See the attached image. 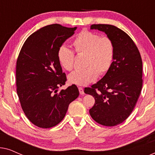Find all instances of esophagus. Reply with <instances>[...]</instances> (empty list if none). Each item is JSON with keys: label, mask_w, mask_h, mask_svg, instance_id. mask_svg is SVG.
<instances>
[{"label": "esophagus", "mask_w": 155, "mask_h": 155, "mask_svg": "<svg viewBox=\"0 0 155 155\" xmlns=\"http://www.w3.org/2000/svg\"><path fill=\"white\" fill-rule=\"evenodd\" d=\"M78 90H79V92H80V94H84L83 88L81 87H78Z\"/></svg>", "instance_id": "1"}]
</instances>
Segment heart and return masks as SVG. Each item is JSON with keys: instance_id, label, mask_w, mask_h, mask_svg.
<instances>
[{"instance_id": "b5f03b06", "label": "heart", "mask_w": 155, "mask_h": 155, "mask_svg": "<svg viewBox=\"0 0 155 155\" xmlns=\"http://www.w3.org/2000/svg\"><path fill=\"white\" fill-rule=\"evenodd\" d=\"M72 46L77 56L84 55V68L70 74L69 82L86 85L94 82L98 75H104L109 71L115 54V46L111 38L92 31L82 30L74 38ZM57 58L63 69L73 71L75 60L73 51L64 45L61 46L57 51Z\"/></svg>"}]
</instances>
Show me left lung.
I'll list each match as a JSON object with an SVG mask.
<instances>
[{
  "label": "left lung",
  "mask_w": 155,
  "mask_h": 155,
  "mask_svg": "<svg viewBox=\"0 0 155 155\" xmlns=\"http://www.w3.org/2000/svg\"><path fill=\"white\" fill-rule=\"evenodd\" d=\"M113 40L115 54L109 71L97 83L84 88L95 102L90 109L92 118L105 126L124 122L136 105L143 87V61L130 36L114 25H92Z\"/></svg>",
  "instance_id": "left-lung-1"
}]
</instances>
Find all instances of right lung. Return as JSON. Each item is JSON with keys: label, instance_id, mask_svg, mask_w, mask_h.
<instances>
[{"label": "right lung", "instance_id": "obj_1", "mask_svg": "<svg viewBox=\"0 0 155 155\" xmlns=\"http://www.w3.org/2000/svg\"><path fill=\"white\" fill-rule=\"evenodd\" d=\"M76 28L59 24L42 27L27 38L17 59L19 100L29 121L39 128L58 124L70 104L79 96L75 84L58 92L67 78L58 61L57 51Z\"/></svg>", "mask_w": 155, "mask_h": 155}]
</instances>
